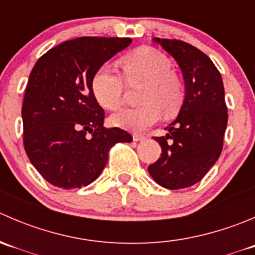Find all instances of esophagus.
<instances>
[{"instance_id":"esophagus-1","label":"esophagus","mask_w":255,"mask_h":255,"mask_svg":"<svg viewBox=\"0 0 255 255\" xmlns=\"http://www.w3.org/2000/svg\"><path fill=\"white\" fill-rule=\"evenodd\" d=\"M144 139H145V137L142 134H137V133H135V134H133V140H134V142H142V140H144Z\"/></svg>"}]
</instances>
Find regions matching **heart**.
Masks as SVG:
<instances>
[{
    "instance_id": "1",
    "label": "heart",
    "mask_w": 255,
    "mask_h": 255,
    "mask_svg": "<svg viewBox=\"0 0 255 255\" xmlns=\"http://www.w3.org/2000/svg\"><path fill=\"white\" fill-rule=\"evenodd\" d=\"M123 78L109 65L96 71L92 79V91L102 107L116 110L123 104L126 83L143 81L139 102L133 109H123L111 117L115 126L133 132H143L158 122L161 113L174 116L184 102L185 90L181 79L171 70V61L165 54L154 48H140L121 59Z\"/></svg>"
}]
</instances>
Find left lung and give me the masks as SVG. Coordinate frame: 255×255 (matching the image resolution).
Returning a JSON list of instances; mask_svg holds the SVG:
<instances>
[{
	"mask_svg": "<svg viewBox=\"0 0 255 255\" xmlns=\"http://www.w3.org/2000/svg\"><path fill=\"white\" fill-rule=\"evenodd\" d=\"M176 60L185 81V99L165 137H154L160 158L148 166L154 181L177 190L199 182L220 158L227 128V106L220 71L194 45L154 38Z\"/></svg>",
	"mask_w": 255,
	"mask_h": 255,
	"instance_id": "obj_1",
	"label": "left lung"
}]
</instances>
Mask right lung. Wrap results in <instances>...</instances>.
Listing matches in <instances>:
<instances>
[{
  "mask_svg": "<svg viewBox=\"0 0 255 255\" xmlns=\"http://www.w3.org/2000/svg\"><path fill=\"white\" fill-rule=\"evenodd\" d=\"M130 43V38L66 40L40 56L30 71L22 106L23 145L54 186H87L104 170L110 149L133 140L121 128L104 127L105 111L92 91L96 71Z\"/></svg>",
  "mask_w": 255,
  "mask_h": 255,
  "instance_id": "1",
  "label": "right lung"
}]
</instances>
